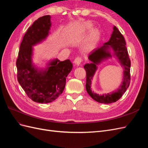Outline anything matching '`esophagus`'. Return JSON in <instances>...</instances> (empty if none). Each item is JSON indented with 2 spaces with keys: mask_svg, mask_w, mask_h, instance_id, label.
<instances>
[{
  "mask_svg": "<svg viewBox=\"0 0 148 148\" xmlns=\"http://www.w3.org/2000/svg\"><path fill=\"white\" fill-rule=\"evenodd\" d=\"M82 58H80V57H77V58H75V60H74V63L77 65H79L80 64H81V63H82Z\"/></svg>",
  "mask_w": 148,
  "mask_h": 148,
  "instance_id": "1",
  "label": "esophagus"
}]
</instances>
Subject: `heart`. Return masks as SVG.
Masks as SVG:
<instances>
[{"label": "heart", "mask_w": 148, "mask_h": 148, "mask_svg": "<svg viewBox=\"0 0 148 148\" xmlns=\"http://www.w3.org/2000/svg\"><path fill=\"white\" fill-rule=\"evenodd\" d=\"M92 26L91 23L86 22L80 25L78 28V34H84L92 30L82 45V49L84 52H90L92 51L96 47L98 40L100 38L99 31L96 28L92 29Z\"/></svg>", "instance_id": "obj_1"}]
</instances>
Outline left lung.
I'll return each instance as SVG.
<instances>
[{"label":"left lung","mask_w":148,"mask_h":148,"mask_svg":"<svg viewBox=\"0 0 148 148\" xmlns=\"http://www.w3.org/2000/svg\"><path fill=\"white\" fill-rule=\"evenodd\" d=\"M112 57L117 59L123 68V82L115 91L109 93L99 95L92 91L91 89L93 77L97 70L98 65L102 61ZM88 59L91 62L85 64L84 69L86 71V89L89 95L95 101L103 104H110L117 101L129 86L131 63L125 39L116 26H114L113 31L109 41L102 46L94 49L89 54Z\"/></svg>","instance_id":"1"}]
</instances>
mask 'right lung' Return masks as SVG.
I'll return each instance as SVG.
<instances>
[{"label":"right lung","mask_w":148,"mask_h":148,"mask_svg":"<svg viewBox=\"0 0 148 148\" xmlns=\"http://www.w3.org/2000/svg\"><path fill=\"white\" fill-rule=\"evenodd\" d=\"M51 18L50 15L40 17L28 28L20 44L16 63L18 82L31 100L41 104L51 102L61 95L73 68L69 59H51L41 68L33 63V47L49 36Z\"/></svg>","instance_id":"1"}]
</instances>
